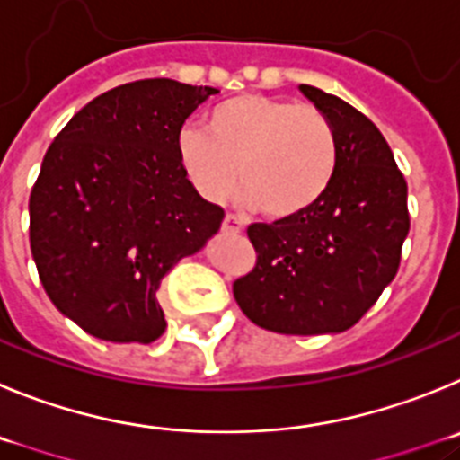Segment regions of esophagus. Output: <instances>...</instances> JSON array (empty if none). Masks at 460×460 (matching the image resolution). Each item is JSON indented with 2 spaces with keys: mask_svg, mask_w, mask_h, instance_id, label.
<instances>
[{
  "mask_svg": "<svg viewBox=\"0 0 460 460\" xmlns=\"http://www.w3.org/2000/svg\"><path fill=\"white\" fill-rule=\"evenodd\" d=\"M243 229H245V225H243V220L235 217V215H226L225 222H222V231H225V234H243Z\"/></svg>",
  "mask_w": 460,
  "mask_h": 460,
  "instance_id": "1",
  "label": "esophagus"
}]
</instances>
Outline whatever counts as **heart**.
<instances>
[{
	"mask_svg": "<svg viewBox=\"0 0 460 460\" xmlns=\"http://www.w3.org/2000/svg\"><path fill=\"white\" fill-rule=\"evenodd\" d=\"M176 155L194 190L225 199L238 176L240 201L268 220H293L332 188L339 142L318 107L245 93L213 107L201 128H181Z\"/></svg>",
	"mask_w": 460,
	"mask_h": 460,
	"instance_id": "heart-1",
	"label": "heart"
}]
</instances>
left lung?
Instances as JSON below:
<instances>
[{
	"label": "left lung",
	"instance_id": "1",
	"mask_svg": "<svg viewBox=\"0 0 460 460\" xmlns=\"http://www.w3.org/2000/svg\"><path fill=\"white\" fill-rule=\"evenodd\" d=\"M300 91L332 121L339 167L328 194L293 220L247 226L256 266L234 281L252 323L279 334L353 328L394 279L411 231L408 185L378 128L341 98Z\"/></svg>",
	"mask_w": 460,
	"mask_h": 460
}]
</instances>
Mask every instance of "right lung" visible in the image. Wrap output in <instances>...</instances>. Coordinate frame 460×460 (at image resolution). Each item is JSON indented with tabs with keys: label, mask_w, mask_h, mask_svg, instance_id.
<instances>
[{
	"label": "right lung",
	"mask_w": 460,
	"mask_h": 460,
	"mask_svg": "<svg viewBox=\"0 0 460 460\" xmlns=\"http://www.w3.org/2000/svg\"><path fill=\"white\" fill-rule=\"evenodd\" d=\"M215 93L167 77L128 82L49 144L29 197V245L48 297L84 332L151 343L167 328L160 281L225 220L176 155L185 119Z\"/></svg>",
	"instance_id": "add662e5"
}]
</instances>
